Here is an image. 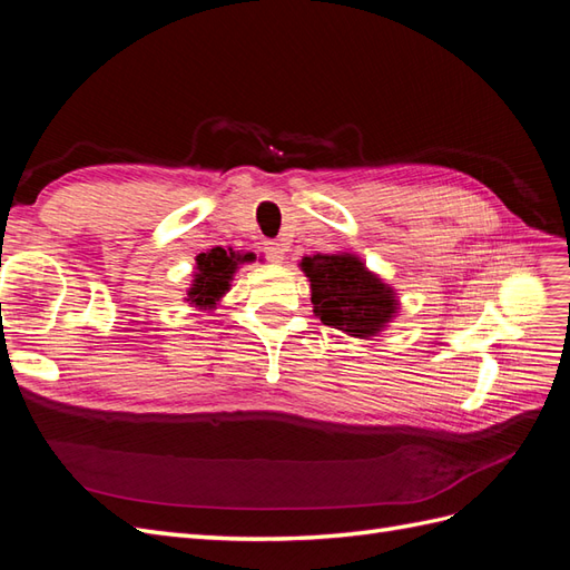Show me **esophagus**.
<instances>
[{"label":"esophagus","instance_id":"esophagus-1","mask_svg":"<svg viewBox=\"0 0 570 570\" xmlns=\"http://www.w3.org/2000/svg\"><path fill=\"white\" fill-rule=\"evenodd\" d=\"M266 254H268V262L273 264H283L285 262V247L281 243H266Z\"/></svg>","mask_w":570,"mask_h":570}]
</instances>
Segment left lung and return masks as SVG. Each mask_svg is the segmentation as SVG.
Segmentation results:
<instances>
[{"label": "left lung", "mask_w": 570, "mask_h": 570, "mask_svg": "<svg viewBox=\"0 0 570 570\" xmlns=\"http://www.w3.org/2000/svg\"><path fill=\"white\" fill-rule=\"evenodd\" d=\"M299 266L312 283L314 314L323 325L371 340L400 312L396 292L352 252L304 256Z\"/></svg>", "instance_id": "left-lung-1"}]
</instances>
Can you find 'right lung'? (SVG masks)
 Segmentation results:
<instances>
[{
  "label": "right lung",
  "mask_w": 570,
  "mask_h": 570,
  "mask_svg": "<svg viewBox=\"0 0 570 570\" xmlns=\"http://www.w3.org/2000/svg\"><path fill=\"white\" fill-rule=\"evenodd\" d=\"M254 258V252H233L230 247H214L199 254L195 258L197 266L193 273V285L187 287L185 302L189 306L202 308V312H214L223 295L230 289V281L237 268L243 264H252Z\"/></svg>",
  "instance_id": "1"
}]
</instances>
